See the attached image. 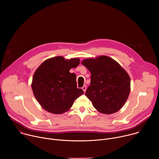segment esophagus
<instances>
[{
	"mask_svg": "<svg viewBox=\"0 0 159 159\" xmlns=\"http://www.w3.org/2000/svg\"><path fill=\"white\" fill-rule=\"evenodd\" d=\"M82 90H84V92L85 93L86 91V89H87V87H86V85H84L82 87Z\"/></svg>",
	"mask_w": 159,
	"mask_h": 159,
	"instance_id": "obj_1",
	"label": "esophagus"
}]
</instances>
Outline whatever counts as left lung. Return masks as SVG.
<instances>
[{
  "label": "left lung",
  "mask_w": 159,
  "mask_h": 159,
  "mask_svg": "<svg viewBox=\"0 0 159 159\" xmlns=\"http://www.w3.org/2000/svg\"><path fill=\"white\" fill-rule=\"evenodd\" d=\"M82 64L91 73L85 96L104 114H112L125 104L130 92V78L115 60L101 56L88 58Z\"/></svg>",
  "instance_id": "obj_1"
}]
</instances>
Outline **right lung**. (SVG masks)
Segmentation results:
<instances>
[{
  "label": "right lung",
  "instance_id": "1",
  "mask_svg": "<svg viewBox=\"0 0 159 159\" xmlns=\"http://www.w3.org/2000/svg\"><path fill=\"white\" fill-rule=\"evenodd\" d=\"M79 63V58L65 60L62 57H56L45 60L38 68L31 87L43 109L53 114H61L84 94L82 89L77 88L76 75L69 72Z\"/></svg>",
  "mask_w": 159,
  "mask_h": 159
}]
</instances>
